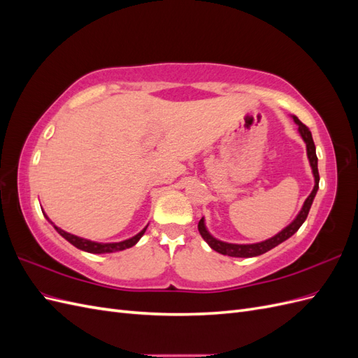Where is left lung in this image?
Wrapping results in <instances>:
<instances>
[{"instance_id": "left-lung-1", "label": "left lung", "mask_w": 358, "mask_h": 358, "mask_svg": "<svg viewBox=\"0 0 358 358\" xmlns=\"http://www.w3.org/2000/svg\"><path fill=\"white\" fill-rule=\"evenodd\" d=\"M292 119H294V122L299 125V131H300V136L301 138L305 140L306 143V150H308V158H309V162H310V167H312V173H313V178H315V185H313V189L312 192L309 194V197L305 200V204H303L301 210L299 212V215L296 216V220L292 221L288 227H285V229L278 233L276 236L270 237V239L264 241V242H259V243H252V245H236V243H227V242H221L218 239H215L213 236H210V233L206 230V225H204V218H201L199 221V231L201 234L203 239L208 242V245L213 249V251L220 252L222 255H229V257H242V258H249V257H257V255H262L267 251H270V249L278 246L279 243L285 242L287 239H289V237L294 234L301 224L306 221L308 218V213H309V209L312 206V201L313 199H315L317 196V191H318V183H320V173H318V158H317V152H315V143H313V138H312V134L309 131V128L303 124L300 119L297 116H292Z\"/></svg>"}]
</instances>
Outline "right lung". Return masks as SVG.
Wrapping results in <instances>:
<instances>
[{
    "label": "right lung",
    "mask_w": 358,
    "mask_h": 358,
    "mask_svg": "<svg viewBox=\"0 0 358 358\" xmlns=\"http://www.w3.org/2000/svg\"><path fill=\"white\" fill-rule=\"evenodd\" d=\"M45 216H46V215H45ZM46 218H48V216H46ZM48 221H49L50 224H53L49 218H48ZM53 227H55V230H57V231L64 237V239L69 241L73 246L82 249V251L91 252V254H107V252L124 251V249H127V248H131V246H134V245L140 241V237H142V236L145 234V231H146V229H148V227H145V229H143L142 231H140L138 234H136L134 237H131V239H127V241H122V242H115V243H99V242H92V241H88V239H82V237H78V236H74V234H70V233H67V231L61 230L59 227H57V225H53Z\"/></svg>",
    "instance_id": "add662e5"
}]
</instances>
